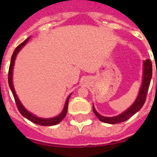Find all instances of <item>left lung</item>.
<instances>
[{
  "label": "left lung",
  "mask_w": 157,
  "mask_h": 157,
  "mask_svg": "<svg viewBox=\"0 0 157 157\" xmlns=\"http://www.w3.org/2000/svg\"><path fill=\"white\" fill-rule=\"evenodd\" d=\"M152 62L150 59H146L143 61V77H142V83L140 87V90L138 93V95L136 98L135 101L131 105V106L129 107L128 109L126 111L121 113V114L118 115L116 116L113 117H106L100 115L97 111L93 105V111H94V114L96 116L101 120V122L105 123H110V124H116V123H122L128 119H130L133 115H134L136 112H138L140 109L142 108L145 102L146 99V96L148 90H149V87L150 85L151 78H152Z\"/></svg>",
  "instance_id": "left-lung-1"
}]
</instances>
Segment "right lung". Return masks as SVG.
<instances>
[{
	"label": "right lung",
	"instance_id": "add662e5",
	"mask_svg": "<svg viewBox=\"0 0 157 157\" xmlns=\"http://www.w3.org/2000/svg\"><path fill=\"white\" fill-rule=\"evenodd\" d=\"M30 37H29L27 39L25 40V41H23V42H22L20 45H18V46L16 47V49H15V51L13 52V54H12V59H11L10 66H9V71H8V85H9L11 90H12V94H13V97L14 98H15V101H16V105H17L18 109H19V112L21 113L22 116H24L26 119L29 120L30 121L37 124V125H41V126L56 125V124H58L59 123H60V122L63 120V118L65 117V116H66L67 112V106H68L69 98H70L71 94L70 95L67 97V98L66 102H65L64 108H63V111H62L60 114L58 115V116H56V117L45 119V118L37 117V116H36L35 115L32 114L31 112H30L29 111H27V109H25V107L22 105V103L20 102V101H19V98H18V96L16 95V91H15L13 82H12V72H13L14 63H15V60H16L17 54L19 53V51L21 50V48H23L26 44H27V42L29 41V39H30Z\"/></svg>",
	"mask_w": 157,
	"mask_h": 157
}]
</instances>
